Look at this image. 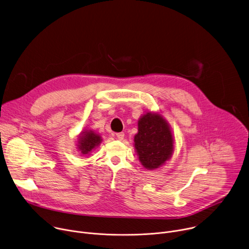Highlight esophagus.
Masks as SVG:
<instances>
[{"mask_svg":"<svg viewBox=\"0 0 249 249\" xmlns=\"http://www.w3.org/2000/svg\"><path fill=\"white\" fill-rule=\"evenodd\" d=\"M124 136H125V134H124V133H117V134H116L117 139H118V140H120V141L124 139Z\"/></svg>","mask_w":249,"mask_h":249,"instance_id":"1","label":"esophagus"}]
</instances>
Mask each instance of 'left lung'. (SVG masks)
<instances>
[{
	"mask_svg": "<svg viewBox=\"0 0 249 249\" xmlns=\"http://www.w3.org/2000/svg\"><path fill=\"white\" fill-rule=\"evenodd\" d=\"M134 147L146 169H157L168 160L174 151V138L167 121L158 112H147L138 121Z\"/></svg>",
	"mask_w": 249,
	"mask_h": 249,
	"instance_id": "left-lung-1",
	"label": "left lung"
}]
</instances>
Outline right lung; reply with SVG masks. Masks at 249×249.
<instances>
[{
  "mask_svg": "<svg viewBox=\"0 0 249 249\" xmlns=\"http://www.w3.org/2000/svg\"><path fill=\"white\" fill-rule=\"evenodd\" d=\"M102 142L101 136L95 133L93 130H83L78 136L77 150L82 155H89Z\"/></svg>",
  "mask_w": 249,
  "mask_h": 249,
  "instance_id": "right-lung-1",
  "label": "right lung"
}]
</instances>
